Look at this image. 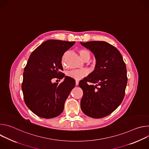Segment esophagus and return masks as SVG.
I'll use <instances>...</instances> for the list:
<instances>
[{"label": "esophagus", "mask_w": 149, "mask_h": 149, "mask_svg": "<svg viewBox=\"0 0 149 149\" xmlns=\"http://www.w3.org/2000/svg\"><path fill=\"white\" fill-rule=\"evenodd\" d=\"M78 84H79V81H75V85H76V86H78Z\"/></svg>", "instance_id": "obj_1"}]
</instances>
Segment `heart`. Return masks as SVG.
I'll return each instance as SVG.
<instances>
[{
  "label": "heart",
  "mask_w": 149,
  "mask_h": 149,
  "mask_svg": "<svg viewBox=\"0 0 149 149\" xmlns=\"http://www.w3.org/2000/svg\"><path fill=\"white\" fill-rule=\"evenodd\" d=\"M78 53L79 54V56L84 61H89L91 57V54L90 52L86 49L81 48L78 51ZM67 55V52L63 54L62 58L61 63L62 65H64V62H65V59ZM88 74V72L86 70H72L67 72V75L72 78H74L75 79H81L84 77H86Z\"/></svg>",
  "instance_id": "heart-1"
}]
</instances>
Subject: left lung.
<instances>
[{
    "instance_id": "obj_1",
    "label": "left lung",
    "mask_w": 149,
    "mask_h": 149,
    "mask_svg": "<svg viewBox=\"0 0 149 149\" xmlns=\"http://www.w3.org/2000/svg\"><path fill=\"white\" fill-rule=\"evenodd\" d=\"M81 43L94 53L97 61L95 70L79 82L83 91L81 109L89 117L102 118L112 113L123 100L127 83L125 63L120 51L107 42Z\"/></svg>"
}]
</instances>
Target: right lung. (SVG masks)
Here are the masks:
<instances>
[{
	"instance_id": "obj_1",
	"label": "right lung",
	"mask_w": 149,
	"mask_h": 149,
	"mask_svg": "<svg viewBox=\"0 0 149 149\" xmlns=\"http://www.w3.org/2000/svg\"><path fill=\"white\" fill-rule=\"evenodd\" d=\"M74 44V41L48 40L30 55L24 68L22 90L27 107L40 117L51 118L61 114L75 86L74 79L68 76L60 84L51 82L54 78L65 77L62 57Z\"/></svg>"
}]
</instances>
